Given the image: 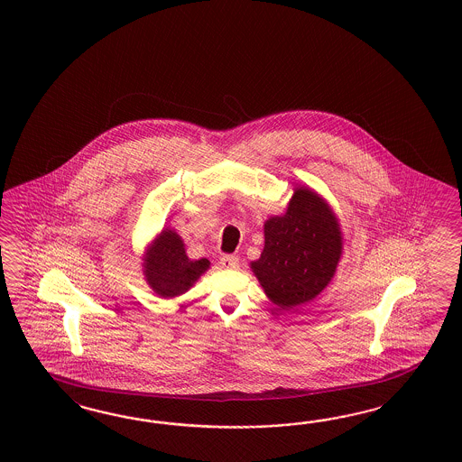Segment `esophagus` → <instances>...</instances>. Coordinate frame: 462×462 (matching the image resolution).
<instances>
[{
    "label": "esophagus",
    "mask_w": 462,
    "mask_h": 462,
    "mask_svg": "<svg viewBox=\"0 0 462 462\" xmlns=\"http://www.w3.org/2000/svg\"><path fill=\"white\" fill-rule=\"evenodd\" d=\"M220 264L225 269H237L238 267V257L236 255H224L222 259H220Z\"/></svg>",
    "instance_id": "esophagus-1"
}]
</instances>
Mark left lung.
Instances as JSON below:
<instances>
[{"label":"left lung","mask_w":462,"mask_h":462,"mask_svg":"<svg viewBox=\"0 0 462 462\" xmlns=\"http://www.w3.org/2000/svg\"><path fill=\"white\" fill-rule=\"evenodd\" d=\"M264 251L252 269L281 308L313 300L336 274L342 237L334 213L307 188L294 191L286 215L264 225Z\"/></svg>","instance_id":"1"}]
</instances>
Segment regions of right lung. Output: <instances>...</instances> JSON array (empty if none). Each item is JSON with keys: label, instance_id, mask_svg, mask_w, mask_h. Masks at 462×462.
Instances as JSON below:
<instances>
[{"label": "right lung", "instance_id": "right-lung-1", "mask_svg": "<svg viewBox=\"0 0 462 462\" xmlns=\"http://www.w3.org/2000/svg\"><path fill=\"white\" fill-rule=\"evenodd\" d=\"M208 266V259H188L181 237L172 230H162L147 254L143 273L155 293L172 298L188 291Z\"/></svg>", "mask_w": 462, "mask_h": 462}]
</instances>
